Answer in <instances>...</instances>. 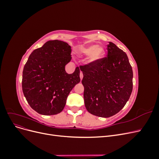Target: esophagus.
Masks as SVG:
<instances>
[{
  "mask_svg": "<svg viewBox=\"0 0 159 159\" xmlns=\"http://www.w3.org/2000/svg\"><path fill=\"white\" fill-rule=\"evenodd\" d=\"M80 80L81 81V80H82V78H83V73L81 71L80 72Z\"/></svg>",
  "mask_w": 159,
  "mask_h": 159,
  "instance_id": "1",
  "label": "esophagus"
}]
</instances>
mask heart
<instances>
[{"label": "heart", "instance_id": "obj_1", "mask_svg": "<svg viewBox=\"0 0 159 159\" xmlns=\"http://www.w3.org/2000/svg\"><path fill=\"white\" fill-rule=\"evenodd\" d=\"M77 54L80 57H88L87 62L89 65H95L103 58L105 54V50L102 46H98V44H88L80 47L77 50Z\"/></svg>", "mask_w": 159, "mask_h": 159}]
</instances>
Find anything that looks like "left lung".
Instances as JSON below:
<instances>
[{"mask_svg": "<svg viewBox=\"0 0 159 159\" xmlns=\"http://www.w3.org/2000/svg\"><path fill=\"white\" fill-rule=\"evenodd\" d=\"M107 57L95 65L80 66L88 111L109 117L125 105L133 90V70L125 52L109 42Z\"/></svg>", "mask_w": 159, "mask_h": 159, "instance_id": "obj_1", "label": "left lung"}]
</instances>
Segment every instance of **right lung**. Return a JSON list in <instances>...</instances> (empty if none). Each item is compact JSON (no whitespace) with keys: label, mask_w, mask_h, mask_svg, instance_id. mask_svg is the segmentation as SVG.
<instances>
[{"label":"right lung","mask_w":159,"mask_h":159,"mask_svg":"<svg viewBox=\"0 0 159 159\" xmlns=\"http://www.w3.org/2000/svg\"><path fill=\"white\" fill-rule=\"evenodd\" d=\"M71 52L68 43L49 40L28 57L23 69L22 87L28 104L37 113H60L70 91L80 83L78 67L71 74L65 70L71 60Z\"/></svg>","instance_id":"add662e5"}]
</instances>
